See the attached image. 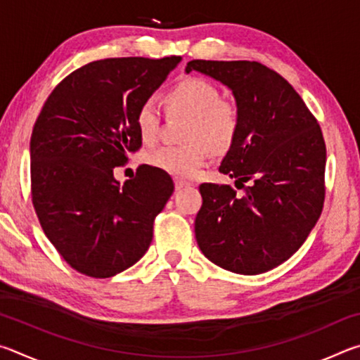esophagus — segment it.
Segmentation results:
<instances>
[{
  "mask_svg": "<svg viewBox=\"0 0 360 360\" xmlns=\"http://www.w3.org/2000/svg\"><path fill=\"white\" fill-rule=\"evenodd\" d=\"M174 187H176V191H181V188H184V187H191V182L182 181V179H176Z\"/></svg>",
  "mask_w": 360,
  "mask_h": 360,
  "instance_id": "1",
  "label": "esophagus"
}]
</instances>
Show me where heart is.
Masks as SVG:
<instances>
[{
	"label": "heart",
	"instance_id": "heart-1",
	"mask_svg": "<svg viewBox=\"0 0 360 360\" xmlns=\"http://www.w3.org/2000/svg\"><path fill=\"white\" fill-rule=\"evenodd\" d=\"M174 111L192 119L186 133L187 144L162 146L148 155L149 165L178 178H191L210 160L211 150L225 154L238 138L241 115L233 103L222 100L217 87L200 77H188L169 92ZM136 127L146 143L157 138L160 127V106L150 96L139 106Z\"/></svg>",
	"mask_w": 360,
	"mask_h": 360
}]
</instances>
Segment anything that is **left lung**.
I'll return each instance as SVG.
<instances>
[{
    "label": "left lung",
    "instance_id": "1",
    "mask_svg": "<svg viewBox=\"0 0 360 360\" xmlns=\"http://www.w3.org/2000/svg\"><path fill=\"white\" fill-rule=\"evenodd\" d=\"M231 90L241 129L219 172L245 187L202 184L195 238L206 259L238 275H260L298 251L324 205L326 143L302 96L257 62L192 60Z\"/></svg>",
    "mask_w": 360,
    "mask_h": 360
}]
</instances>
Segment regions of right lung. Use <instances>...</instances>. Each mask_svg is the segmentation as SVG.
<instances>
[{
  "mask_svg": "<svg viewBox=\"0 0 360 360\" xmlns=\"http://www.w3.org/2000/svg\"><path fill=\"white\" fill-rule=\"evenodd\" d=\"M181 57L106 58L60 82L30 141L32 197L47 238L82 275L111 278L143 257L172 197L169 174L143 165L124 184L114 168L141 148L136 114Z\"/></svg>",
  "mask_w": 360,
  "mask_h": 360,
  "instance_id": "right-lung-1",
  "label": "right lung"
}]
</instances>
